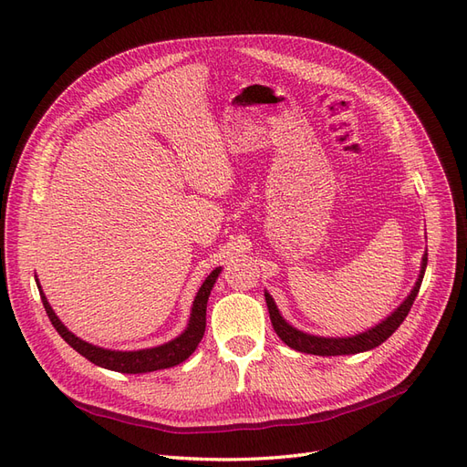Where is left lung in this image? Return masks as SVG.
Returning <instances> with one entry per match:
<instances>
[{
    "instance_id": "8db88e82",
    "label": "left lung",
    "mask_w": 467,
    "mask_h": 467,
    "mask_svg": "<svg viewBox=\"0 0 467 467\" xmlns=\"http://www.w3.org/2000/svg\"><path fill=\"white\" fill-rule=\"evenodd\" d=\"M425 268H427V253H425V257H422L420 275H419V280H417L413 292L409 294V298L398 309H395V312L386 321H381L370 331L355 335V337H347V338H327V337L306 335L298 329H294L292 325H288L285 319L280 317L278 309H276V306L271 298V294L265 292V300H266V307H268V316H271L273 329L290 348L300 350V352H307V355L337 357V355H357V352L370 350V348L384 343L388 337H391V333L403 323L407 314L411 312V306H413L417 294H419L422 276H425Z\"/></svg>"
}]
</instances>
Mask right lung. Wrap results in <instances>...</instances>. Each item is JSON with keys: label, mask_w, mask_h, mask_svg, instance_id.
<instances>
[{"label": "right lung", "mask_w": 467, "mask_h": 467, "mask_svg": "<svg viewBox=\"0 0 467 467\" xmlns=\"http://www.w3.org/2000/svg\"><path fill=\"white\" fill-rule=\"evenodd\" d=\"M218 275H220V268L212 271L206 276V280L202 282V286L192 302V314H191V321H189V327L185 333L179 335L177 338H173V341H169L161 347L146 348V350H132V352L107 350V348H99L86 341H81V338H78L74 333H69L62 325V321L56 317V314L52 312V307L47 300V296L40 290V285H38V292H40L42 306H45L48 319L54 325V329L58 331L64 341L74 350H78L81 357H86L88 360H91L97 366H103V368H107V370H115V372H122V374H144V372L171 368V366L187 360L194 352V348L199 347L201 338L204 335V329H206V302H208L210 290H212V286H214Z\"/></svg>", "instance_id": "1"}]
</instances>
